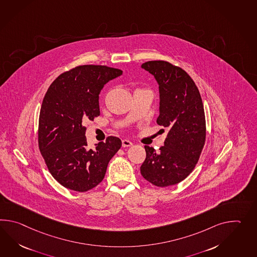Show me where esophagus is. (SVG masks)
Listing matches in <instances>:
<instances>
[{
    "label": "esophagus",
    "mask_w": 257,
    "mask_h": 257,
    "mask_svg": "<svg viewBox=\"0 0 257 257\" xmlns=\"http://www.w3.org/2000/svg\"><path fill=\"white\" fill-rule=\"evenodd\" d=\"M121 146H122V148H128V147L133 146V143L131 141H129V140H127V139H123L121 141Z\"/></svg>",
    "instance_id": "esophagus-1"
}]
</instances>
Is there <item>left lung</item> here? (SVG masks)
Here are the masks:
<instances>
[{"label": "left lung", "instance_id": "1", "mask_svg": "<svg viewBox=\"0 0 257 257\" xmlns=\"http://www.w3.org/2000/svg\"><path fill=\"white\" fill-rule=\"evenodd\" d=\"M142 68L159 83L157 122L168 135L159 152L145 146L147 157L140 171L149 183L167 187L183 181L199 160L206 136L204 105L194 80L181 67L166 61H149Z\"/></svg>", "mask_w": 257, "mask_h": 257}]
</instances>
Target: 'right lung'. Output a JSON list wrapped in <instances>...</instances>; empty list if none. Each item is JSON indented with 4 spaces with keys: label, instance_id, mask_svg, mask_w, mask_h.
Returning a JSON list of instances; mask_svg holds the SVG:
<instances>
[{
    "label": "right lung",
    "instance_id": "obj_1",
    "mask_svg": "<svg viewBox=\"0 0 257 257\" xmlns=\"http://www.w3.org/2000/svg\"><path fill=\"white\" fill-rule=\"evenodd\" d=\"M121 74L120 69L105 65H79L60 74L46 92L39 119V148L52 177L63 187L80 193L96 187L120 149L121 141L116 137L89 149L84 122L99 116V92Z\"/></svg>",
    "mask_w": 257,
    "mask_h": 257
}]
</instances>
